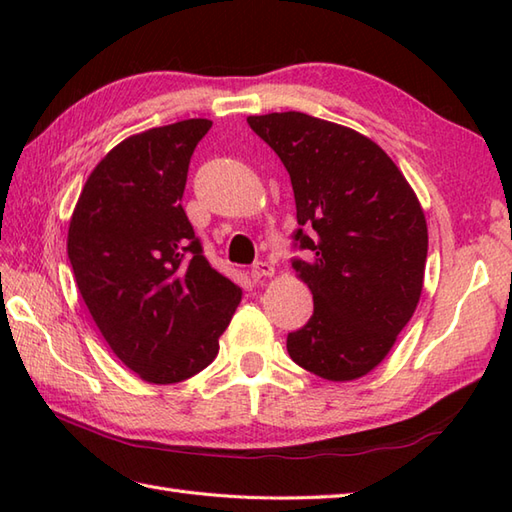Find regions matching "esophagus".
Wrapping results in <instances>:
<instances>
[{
	"label": "esophagus",
	"instance_id": "34e87169",
	"mask_svg": "<svg viewBox=\"0 0 512 512\" xmlns=\"http://www.w3.org/2000/svg\"><path fill=\"white\" fill-rule=\"evenodd\" d=\"M250 273H253V277H255V279L275 277V266H273V264H268V262H257V264L253 266V270H250Z\"/></svg>",
	"mask_w": 512,
	"mask_h": 512
}]
</instances>
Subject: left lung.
Here are the masks:
<instances>
[{"mask_svg":"<svg viewBox=\"0 0 512 512\" xmlns=\"http://www.w3.org/2000/svg\"><path fill=\"white\" fill-rule=\"evenodd\" d=\"M295 191V262L314 314L288 354L314 376L347 383L385 361L422 295L429 233L416 191L372 138L303 112L248 116Z\"/></svg>","mask_w":512,"mask_h":512,"instance_id":"1","label":"left lung"}]
</instances>
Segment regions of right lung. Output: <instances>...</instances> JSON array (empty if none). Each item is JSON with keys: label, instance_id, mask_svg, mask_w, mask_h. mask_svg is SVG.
I'll use <instances>...</instances> for the list:
<instances>
[{"label": "right lung", "instance_id": "right-lung-1", "mask_svg": "<svg viewBox=\"0 0 512 512\" xmlns=\"http://www.w3.org/2000/svg\"><path fill=\"white\" fill-rule=\"evenodd\" d=\"M211 125L189 118L125 138L94 167L70 217L85 306L121 363L154 385L202 372L242 301V288L206 262L180 204Z\"/></svg>", "mask_w": 512, "mask_h": 512}]
</instances>
